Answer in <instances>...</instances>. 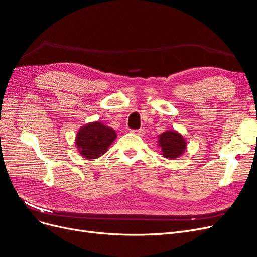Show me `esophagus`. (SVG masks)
Instances as JSON below:
<instances>
[{
  "label": "esophagus",
  "mask_w": 257,
  "mask_h": 257,
  "mask_svg": "<svg viewBox=\"0 0 257 257\" xmlns=\"http://www.w3.org/2000/svg\"><path fill=\"white\" fill-rule=\"evenodd\" d=\"M133 133H134V134H136V135H138V136H144V134H145V131H144L143 128H139V130H135V131H133Z\"/></svg>",
  "instance_id": "obj_1"
}]
</instances>
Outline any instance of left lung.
<instances>
[{"label": "left lung", "mask_w": 257, "mask_h": 257, "mask_svg": "<svg viewBox=\"0 0 257 257\" xmlns=\"http://www.w3.org/2000/svg\"><path fill=\"white\" fill-rule=\"evenodd\" d=\"M158 146L161 154L168 160H175L185 152L188 143L185 138L176 130H168L158 136Z\"/></svg>", "instance_id": "8db88e82"}]
</instances>
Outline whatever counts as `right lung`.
<instances>
[{
    "label": "right lung",
    "instance_id": "right-lung-1",
    "mask_svg": "<svg viewBox=\"0 0 257 257\" xmlns=\"http://www.w3.org/2000/svg\"><path fill=\"white\" fill-rule=\"evenodd\" d=\"M113 128L102 122L94 121L81 126L75 138V146L79 154L87 160H95L103 155L115 141Z\"/></svg>",
    "mask_w": 257,
    "mask_h": 257
}]
</instances>
